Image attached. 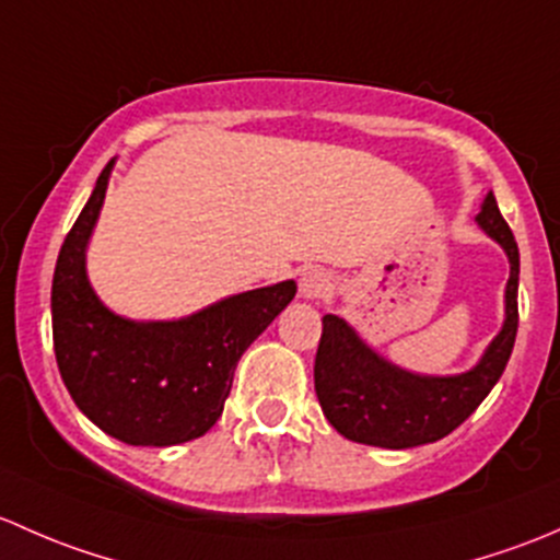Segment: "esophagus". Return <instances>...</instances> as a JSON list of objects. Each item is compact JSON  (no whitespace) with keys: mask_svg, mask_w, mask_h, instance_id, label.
<instances>
[{"mask_svg":"<svg viewBox=\"0 0 560 560\" xmlns=\"http://www.w3.org/2000/svg\"><path fill=\"white\" fill-rule=\"evenodd\" d=\"M299 291H302L304 299H323L331 291V282H328L326 272H320V269H307L302 280H299Z\"/></svg>","mask_w":560,"mask_h":560,"instance_id":"34e87169","label":"esophagus"}]
</instances>
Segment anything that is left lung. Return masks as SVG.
<instances>
[{"label":"left lung","mask_w":560,"mask_h":560,"mask_svg":"<svg viewBox=\"0 0 560 560\" xmlns=\"http://www.w3.org/2000/svg\"><path fill=\"white\" fill-rule=\"evenodd\" d=\"M477 223L510 256V280L504 328L471 372L455 377L409 374L369 350L342 318L323 315L315 355V394L328 423L342 436L390 451L429 445L458 429L499 383L515 348L521 253L493 194L486 196Z\"/></svg>","instance_id":"left-lung-1"}]
</instances>
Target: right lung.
I'll list each match as a JSON object with an SVG mask.
<instances>
[{
    "label": "right lung",
    "instance_id": "obj_1",
    "mask_svg": "<svg viewBox=\"0 0 560 560\" xmlns=\"http://www.w3.org/2000/svg\"><path fill=\"white\" fill-rule=\"evenodd\" d=\"M109 170L113 161L56 261V364L74 405L105 434L126 445H180L207 434L221 418L237 361L296 296V282L237 293L183 320L137 323L113 315L85 278V245Z\"/></svg>",
    "mask_w": 560,
    "mask_h": 560
}]
</instances>
